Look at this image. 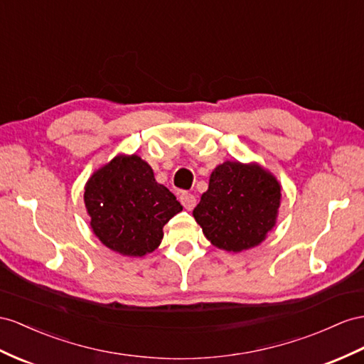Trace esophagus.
I'll use <instances>...</instances> for the list:
<instances>
[{"label": "esophagus", "instance_id": "1", "mask_svg": "<svg viewBox=\"0 0 364 364\" xmlns=\"http://www.w3.org/2000/svg\"><path fill=\"white\" fill-rule=\"evenodd\" d=\"M180 201L184 206V209H188V210H192L195 208V204H197V198H195V195H192L189 192H183L180 195Z\"/></svg>", "mask_w": 364, "mask_h": 364}]
</instances>
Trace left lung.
<instances>
[{
    "mask_svg": "<svg viewBox=\"0 0 364 364\" xmlns=\"http://www.w3.org/2000/svg\"><path fill=\"white\" fill-rule=\"evenodd\" d=\"M282 186L258 164L225 161L210 173L209 189L193 209L203 234L218 249L241 252L272 230Z\"/></svg>",
    "mask_w": 364,
    "mask_h": 364,
    "instance_id": "1",
    "label": "left lung"
}]
</instances>
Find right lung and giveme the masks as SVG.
<instances>
[{
    "label": "right lung",
    "instance_id": "obj_1",
    "mask_svg": "<svg viewBox=\"0 0 364 364\" xmlns=\"http://www.w3.org/2000/svg\"><path fill=\"white\" fill-rule=\"evenodd\" d=\"M85 204L93 234L126 257L154 252L166 223L183 210L138 155H118L93 173L85 188Z\"/></svg>",
    "mask_w": 364,
    "mask_h": 364
}]
</instances>
